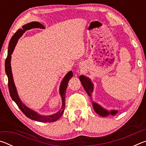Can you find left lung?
I'll list each match as a JSON object with an SVG mask.
<instances>
[{"mask_svg": "<svg viewBox=\"0 0 146 146\" xmlns=\"http://www.w3.org/2000/svg\"><path fill=\"white\" fill-rule=\"evenodd\" d=\"M81 83H82V85L84 88L85 91L86 93L88 94V95L91 97V93L93 91V83L91 82V80L88 77H86L84 75H80V77H79ZM93 106L94 108V110L95 111V112L100 115L101 117H106V116H108L109 115H115L117 113L118 111L117 110H111L110 111L105 110L104 108H103L102 106H100L98 104L95 103V102H93Z\"/></svg>", "mask_w": 146, "mask_h": 146, "instance_id": "1", "label": "left lung"}]
</instances>
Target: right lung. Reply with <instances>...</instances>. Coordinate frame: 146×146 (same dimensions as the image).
Wrapping results in <instances>:
<instances>
[{
	"label": "right lung",
	"instance_id": "add662e5",
	"mask_svg": "<svg viewBox=\"0 0 146 146\" xmlns=\"http://www.w3.org/2000/svg\"><path fill=\"white\" fill-rule=\"evenodd\" d=\"M32 28H42L44 29V26L41 24L40 23H38V22H32V23H28L23 26V29H20L19 30L15 33L13 36H12L10 41L9 43V47L8 50V56L5 61V71H6V73L7 76H8V88L9 93H10V96L12 99L17 104L18 107L20 108L23 113L27 117L30 118L31 120L37 121V122H55L59 118H60L62 115L63 114L64 111V108H65V97H66V89L68 87V82L70 81V78L73 76V72L71 71H69V72L66 74V76H64L62 81L60 84V95L62 98V108L58 111L57 113H55L53 115L45 116V115H41L38 113H36L35 111L31 110L29 108L24 104L22 102V101L20 99V98L17 93V89L15 87V85L14 84L13 75H12L11 71V54L13 53V51L15 49L16 44L18 42L19 38L23 35L25 33L26 31L29 30Z\"/></svg>",
	"mask_w": 146,
	"mask_h": 146
}]
</instances>
